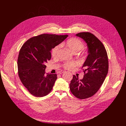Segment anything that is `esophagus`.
<instances>
[{"mask_svg": "<svg viewBox=\"0 0 126 126\" xmlns=\"http://www.w3.org/2000/svg\"><path fill=\"white\" fill-rule=\"evenodd\" d=\"M64 72H65V71H59V74H63V73H64Z\"/></svg>", "mask_w": 126, "mask_h": 126, "instance_id": "34e87169", "label": "esophagus"}]
</instances>
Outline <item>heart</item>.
I'll return each instance as SVG.
<instances>
[{"label":"heart","instance_id":"obj_1","mask_svg":"<svg viewBox=\"0 0 126 126\" xmlns=\"http://www.w3.org/2000/svg\"><path fill=\"white\" fill-rule=\"evenodd\" d=\"M66 47L74 54L77 53L78 52L82 50L84 47L83 43L79 39L72 38L68 39L66 42ZM60 46L57 45L54 48L51 52L53 57L57 56ZM77 65V63L75 61L66 62L63 64V67L67 70H71L74 68Z\"/></svg>","mask_w":126,"mask_h":126}]
</instances>
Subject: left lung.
Returning <instances> with one entry per match:
<instances>
[{
    "label": "left lung",
    "mask_w": 126,
    "mask_h": 126,
    "mask_svg": "<svg viewBox=\"0 0 126 126\" xmlns=\"http://www.w3.org/2000/svg\"><path fill=\"white\" fill-rule=\"evenodd\" d=\"M76 35L86 43L89 54L82 67L85 68L83 78L79 80L73 75L70 89L76 97L84 99L95 94L103 84L108 72V58L104 46L94 35L81 32Z\"/></svg>",
    "instance_id": "left-lung-1"
}]
</instances>
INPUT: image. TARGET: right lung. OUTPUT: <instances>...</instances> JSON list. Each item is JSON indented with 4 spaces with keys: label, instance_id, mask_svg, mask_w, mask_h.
I'll use <instances>...</instances> for the list:
<instances>
[{
    "label": "right lung",
    "instance_id": "right-lung-1",
    "mask_svg": "<svg viewBox=\"0 0 126 126\" xmlns=\"http://www.w3.org/2000/svg\"><path fill=\"white\" fill-rule=\"evenodd\" d=\"M68 36L43 34L30 38L21 48L17 61L18 75L32 95L42 97L52 90L57 75L46 74V64L51 58L52 49Z\"/></svg>",
    "mask_w": 126,
    "mask_h": 126
}]
</instances>
